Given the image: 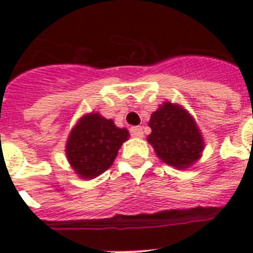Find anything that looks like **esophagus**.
Wrapping results in <instances>:
<instances>
[{
  "label": "esophagus",
  "mask_w": 253,
  "mask_h": 253,
  "mask_svg": "<svg viewBox=\"0 0 253 253\" xmlns=\"http://www.w3.org/2000/svg\"><path fill=\"white\" fill-rule=\"evenodd\" d=\"M131 135L134 136V138H142L143 136V128L142 127H131L130 128Z\"/></svg>",
  "instance_id": "34e87169"
}]
</instances>
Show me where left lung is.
Returning a JSON list of instances; mask_svg holds the SVG:
<instances>
[{"label": "left lung", "mask_w": 253, "mask_h": 253, "mask_svg": "<svg viewBox=\"0 0 253 253\" xmlns=\"http://www.w3.org/2000/svg\"><path fill=\"white\" fill-rule=\"evenodd\" d=\"M148 143L160 160L186 169L201 158L205 142L193 117L181 105L167 101L151 114Z\"/></svg>", "instance_id": "1"}]
</instances>
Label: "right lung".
Wrapping results in <instances>:
<instances>
[{"mask_svg": "<svg viewBox=\"0 0 253 253\" xmlns=\"http://www.w3.org/2000/svg\"><path fill=\"white\" fill-rule=\"evenodd\" d=\"M127 139L126 128H119L113 119L103 118L98 113H90L72 128L65 154L76 174L89 180L113 166L119 148Z\"/></svg>", "mask_w": 253, "mask_h": 253, "instance_id": "1", "label": "right lung"}]
</instances>
